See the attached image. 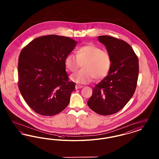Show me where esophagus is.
Segmentation results:
<instances>
[{
	"mask_svg": "<svg viewBox=\"0 0 159 159\" xmlns=\"http://www.w3.org/2000/svg\"><path fill=\"white\" fill-rule=\"evenodd\" d=\"M83 86L82 85H79V84H76V89H80V88H82Z\"/></svg>",
	"mask_w": 159,
	"mask_h": 159,
	"instance_id": "obj_1",
	"label": "esophagus"
}]
</instances>
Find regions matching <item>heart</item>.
<instances>
[{"label": "heart", "instance_id": "obj_1", "mask_svg": "<svg viewBox=\"0 0 159 159\" xmlns=\"http://www.w3.org/2000/svg\"><path fill=\"white\" fill-rule=\"evenodd\" d=\"M68 71L75 72L80 67L83 68L71 76L75 82L80 84L89 83L93 78L99 80L108 74L112 65L110 53L93 44L83 46L77 49L76 55L70 53L64 61Z\"/></svg>", "mask_w": 159, "mask_h": 159}]
</instances>
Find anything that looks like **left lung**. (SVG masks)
<instances>
[{
	"label": "left lung",
	"instance_id": "left-lung-1",
	"mask_svg": "<svg viewBox=\"0 0 159 159\" xmlns=\"http://www.w3.org/2000/svg\"><path fill=\"white\" fill-rule=\"evenodd\" d=\"M112 59L106 77L92 89L87 104L95 113L108 116L116 113L135 93L139 74L138 58L132 48L124 40L110 36H99Z\"/></svg>",
	"mask_w": 159,
	"mask_h": 159
}]
</instances>
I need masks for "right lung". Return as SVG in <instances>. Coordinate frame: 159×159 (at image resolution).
<instances>
[{
    "instance_id": "obj_1",
    "label": "right lung",
    "mask_w": 159,
    "mask_h": 159,
    "mask_svg": "<svg viewBox=\"0 0 159 159\" xmlns=\"http://www.w3.org/2000/svg\"><path fill=\"white\" fill-rule=\"evenodd\" d=\"M77 42L55 34L41 36L25 46L18 58V88L36 113L51 116L64 110L76 84L70 82L66 57Z\"/></svg>"
}]
</instances>
